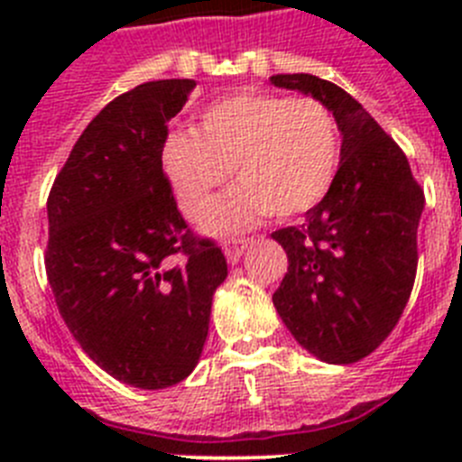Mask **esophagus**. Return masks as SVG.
<instances>
[{
    "mask_svg": "<svg viewBox=\"0 0 462 462\" xmlns=\"http://www.w3.org/2000/svg\"><path fill=\"white\" fill-rule=\"evenodd\" d=\"M252 240L250 238H234V240H224L222 250L224 256H226L228 263H238L240 256L245 254V250L250 247Z\"/></svg>",
    "mask_w": 462,
    "mask_h": 462,
    "instance_id": "obj_1",
    "label": "esophagus"
}]
</instances>
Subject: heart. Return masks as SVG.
<instances>
[{"instance_id": "b5f03b06", "label": "heart", "mask_w": 462, "mask_h": 462, "mask_svg": "<svg viewBox=\"0 0 462 462\" xmlns=\"http://www.w3.org/2000/svg\"><path fill=\"white\" fill-rule=\"evenodd\" d=\"M336 116L312 97L243 92L215 101L199 129H173L162 143V166L191 222L203 217L211 191L234 168L239 185L203 219L208 234H238L271 212L293 217L330 191L340 169Z\"/></svg>"}]
</instances>
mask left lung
<instances>
[{
  "mask_svg": "<svg viewBox=\"0 0 462 462\" xmlns=\"http://www.w3.org/2000/svg\"><path fill=\"white\" fill-rule=\"evenodd\" d=\"M271 83L328 106L342 134L328 194L300 226L273 234L289 259L273 303L312 356L356 363L389 337L410 300L423 189L398 143L352 94L310 73H277Z\"/></svg>",
  "mask_w": 462,
  "mask_h": 462,
  "instance_id": "1",
  "label": "left lung"
}]
</instances>
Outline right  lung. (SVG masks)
Returning <instances> with one entry per match:
<instances>
[{"label":"right lung","instance_id":"1","mask_svg":"<svg viewBox=\"0 0 462 462\" xmlns=\"http://www.w3.org/2000/svg\"><path fill=\"white\" fill-rule=\"evenodd\" d=\"M189 79L143 83L110 101L73 145L48 196L46 273L64 324L101 370L166 389L201 358L217 245L191 234L162 166Z\"/></svg>","mask_w":462,"mask_h":462}]
</instances>
